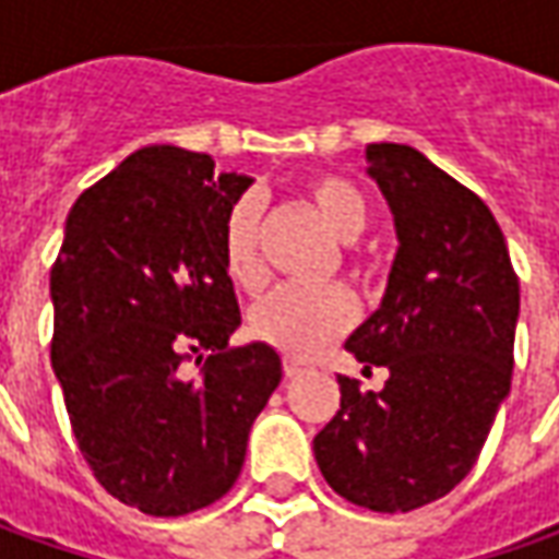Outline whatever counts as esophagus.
Segmentation results:
<instances>
[{
    "label": "esophagus",
    "instance_id": "1",
    "mask_svg": "<svg viewBox=\"0 0 559 559\" xmlns=\"http://www.w3.org/2000/svg\"><path fill=\"white\" fill-rule=\"evenodd\" d=\"M300 372H306L304 362H300V359H294V356H284V376L297 378Z\"/></svg>",
    "mask_w": 559,
    "mask_h": 559
}]
</instances>
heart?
Returning a JSON list of instances; mask_svg holds the SVG:
<instances>
[{
    "mask_svg": "<svg viewBox=\"0 0 559 559\" xmlns=\"http://www.w3.org/2000/svg\"><path fill=\"white\" fill-rule=\"evenodd\" d=\"M309 203L319 212L341 243H356L369 228V203L344 178H316L309 183ZM225 269L237 287L259 290L265 284V259H262V212L253 197H243L228 212L225 222ZM356 322V306L350 294L341 287H281L265 297L250 316V328L259 341L281 353L309 359L337 341Z\"/></svg>",
    "mask_w": 559,
    "mask_h": 559,
    "instance_id": "1",
    "label": "heart"
}]
</instances>
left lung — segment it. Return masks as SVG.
Here are the masks:
<instances>
[{
	"instance_id": "1",
	"label": "left lung",
	"mask_w": 559,
	"mask_h": 559,
	"mask_svg": "<svg viewBox=\"0 0 559 559\" xmlns=\"http://www.w3.org/2000/svg\"><path fill=\"white\" fill-rule=\"evenodd\" d=\"M397 253L378 309L347 337L384 388L337 376L341 409L312 450L356 507L409 513L453 491L510 394L520 278L503 231L473 190L403 143L366 146Z\"/></svg>"
}]
</instances>
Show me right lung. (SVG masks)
<instances>
[{"label":"right lung","instance_id":"right-lung-1","mask_svg":"<svg viewBox=\"0 0 559 559\" xmlns=\"http://www.w3.org/2000/svg\"><path fill=\"white\" fill-rule=\"evenodd\" d=\"M247 175L143 146L78 197L49 275L52 372L99 485L150 516L228 495L281 381L275 347H231L225 222ZM204 362L193 377L186 362Z\"/></svg>","mask_w":559,"mask_h":559}]
</instances>
